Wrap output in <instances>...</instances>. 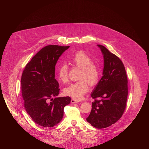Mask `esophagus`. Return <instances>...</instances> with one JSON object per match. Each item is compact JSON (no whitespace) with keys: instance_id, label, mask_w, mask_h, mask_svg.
Here are the masks:
<instances>
[{"instance_id":"34e87169","label":"esophagus","mask_w":149,"mask_h":149,"mask_svg":"<svg viewBox=\"0 0 149 149\" xmlns=\"http://www.w3.org/2000/svg\"><path fill=\"white\" fill-rule=\"evenodd\" d=\"M71 102L72 104H75V103L78 102V101H76V100H75L74 99H72V100H71Z\"/></svg>"}]
</instances>
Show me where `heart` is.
Instances as JSON below:
<instances>
[{
    "mask_svg": "<svg viewBox=\"0 0 149 149\" xmlns=\"http://www.w3.org/2000/svg\"><path fill=\"white\" fill-rule=\"evenodd\" d=\"M70 63L74 67L81 69L79 76V81L70 84L65 88L63 93L76 100H81L89 90L91 86L96 85L101 77V70L98 65L93 62L91 58L83 51L75 54L70 59ZM59 79L66 82L68 79V68L66 65H62L58 69Z\"/></svg>",
    "mask_w": 149,
    "mask_h": 149,
    "instance_id": "obj_1",
    "label": "heart"
}]
</instances>
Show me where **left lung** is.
I'll return each mask as SVG.
<instances>
[{
  "mask_svg": "<svg viewBox=\"0 0 149 149\" xmlns=\"http://www.w3.org/2000/svg\"><path fill=\"white\" fill-rule=\"evenodd\" d=\"M97 46L104 56V69L102 77L91 94L94 101L87 121L97 129H104L123 116L128 95V80L121 59L105 47Z\"/></svg>",
  "mask_w": 149,
  "mask_h": 149,
  "instance_id": "1",
  "label": "left lung"
}]
</instances>
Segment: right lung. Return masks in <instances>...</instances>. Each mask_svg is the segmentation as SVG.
I'll use <instances>...</instances> for the list:
<instances>
[{
	"instance_id": "obj_1",
	"label": "right lung",
	"mask_w": 149,
	"mask_h": 149,
	"mask_svg": "<svg viewBox=\"0 0 149 149\" xmlns=\"http://www.w3.org/2000/svg\"><path fill=\"white\" fill-rule=\"evenodd\" d=\"M70 46L48 45L42 48L27 63L21 77L25 109L33 121L44 127H52L63 118L70 97H56L59 84L55 78L56 63ZM55 97L54 99L52 98Z\"/></svg>"
}]
</instances>
